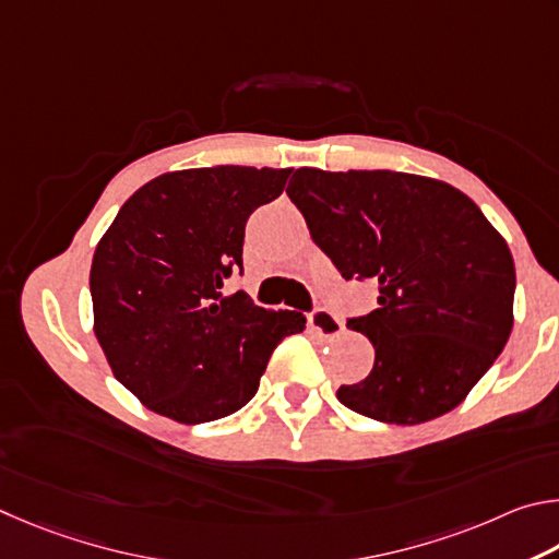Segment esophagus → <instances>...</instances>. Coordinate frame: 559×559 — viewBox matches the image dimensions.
<instances>
[{
  "mask_svg": "<svg viewBox=\"0 0 559 559\" xmlns=\"http://www.w3.org/2000/svg\"><path fill=\"white\" fill-rule=\"evenodd\" d=\"M309 324H311V329L317 331L319 336H324V338H334V336L341 334V331H344V324H341V319L336 314H331L329 309L311 311Z\"/></svg>",
  "mask_w": 559,
  "mask_h": 559,
  "instance_id": "34e87169",
  "label": "esophagus"
}]
</instances>
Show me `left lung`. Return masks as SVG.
<instances>
[{
    "label": "left lung",
    "instance_id": "1",
    "mask_svg": "<svg viewBox=\"0 0 559 559\" xmlns=\"http://www.w3.org/2000/svg\"><path fill=\"white\" fill-rule=\"evenodd\" d=\"M287 195L341 277L380 292L378 309L348 319L376 348L373 370L336 397L390 425L454 409L513 329L515 264L503 235L466 193L417 174L305 166Z\"/></svg>",
    "mask_w": 559,
    "mask_h": 559
}]
</instances>
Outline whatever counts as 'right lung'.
Returning a JSON list of instances; mask_svg holds the SVG:
<instances>
[{
  "label": "right lung",
  "mask_w": 559,
  "mask_h": 559,
  "mask_svg": "<svg viewBox=\"0 0 559 559\" xmlns=\"http://www.w3.org/2000/svg\"><path fill=\"white\" fill-rule=\"evenodd\" d=\"M292 169L169 171L134 191L91 267L93 329L115 378L152 413L213 423L248 405L272 350L305 331L299 311L223 297L242 272L250 213L285 191Z\"/></svg>",
  "instance_id": "add662e5"
}]
</instances>
